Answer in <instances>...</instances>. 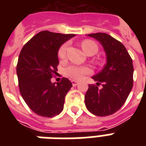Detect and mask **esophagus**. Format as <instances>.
I'll list each match as a JSON object with an SVG mask.
<instances>
[{"label": "esophagus", "instance_id": "obj_1", "mask_svg": "<svg viewBox=\"0 0 146 146\" xmlns=\"http://www.w3.org/2000/svg\"><path fill=\"white\" fill-rule=\"evenodd\" d=\"M71 82H72V84H73V86H76L78 84H79V82L77 81V80H71Z\"/></svg>", "mask_w": 146, "mask_h": 146}]
</instances>
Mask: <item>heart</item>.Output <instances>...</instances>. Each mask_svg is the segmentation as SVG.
<instances>
[{
    "label": "heart",
    "mask_w": 146,
    "mask_h": 146,
    "mask_svg": "<svg viewBox=\"0 0 146 146\" xmlns=\"http://www.w3.org/2000/svg\"><path fill=\"white\" fill-rule=\"evenodd\" d=\"M67 44H64L60 47L58 51V56L60 59H65L66 57ZM83 51L86 54H95L98 51V45L96 43L91 40H85L81 43ZM91 72V69L87 66H80L76 65H71L66 68L65 74L70 79L79 80L81 79L83 76Z\"/></svg>",
    "instance_id": "1"
}]
</instances>
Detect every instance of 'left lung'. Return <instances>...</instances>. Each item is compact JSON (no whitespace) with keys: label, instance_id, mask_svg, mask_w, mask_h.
<instances>
[{"label":"left lung","instance_id":"8db88e82","mask_svg":"<svg viewBox=\"0 0 146 146\" xmlns=\"http://www.w3.org/2000/svg\"><path fill=\"white\" fill-rule=\"evenodd\" d=\"M97 40L106 55L104 68L92 77L96 84L103 83V88L88 85L84 96L89 112L98 116L112 115L119 110L128 97L133 87L134 67L132 59L121 42L105 33L88 34Z\"/></svg>","mask_w":146,"mask_h":146}]
</instances>
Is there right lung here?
Returning <instances> with one entry per match:
<instances>
[{
  "label": "right lung",
  "mask_w": 146,
  "mask_h": 146,
  "mask_svg": "<svg viewBox=\"0 0 146 146\" xmlns=\"http://www.w3.org/2000/svg\"><path fill=\"white\" fill-rule=\"evenodd\" d=\"M73 36L41 31L21 50L16 69L19 91L27 106L39 116L54 117L63 110L72 83L66 77L56 84L51 79L58 71L59 48Z\"/></svg>",
  "instance_id": "obj_1"
}]
</instances>
